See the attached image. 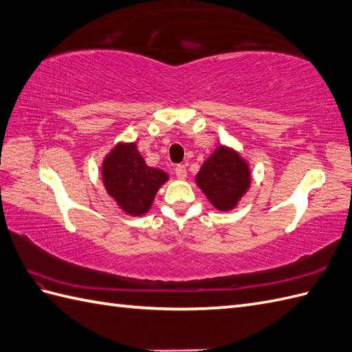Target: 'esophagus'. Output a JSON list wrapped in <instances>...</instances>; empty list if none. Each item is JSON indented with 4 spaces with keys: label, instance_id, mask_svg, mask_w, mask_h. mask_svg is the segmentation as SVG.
<instances>
[{
    "label": "esophagus",
    "instance_id": "34e87169",
    "mask_svg": "<svg viewBox=\"0 0 352 352\" xmlns=\"http://www.w3.org/2000/svg\"><path fill=\"white\" fill-rule=\"evenodd\" d=\"M175 175L179 179H184L187 177V169L184 165H177L175 166Z\"/></svg>",
    "mask_w": 352,
    "mask_h": 352
}]
</instances>
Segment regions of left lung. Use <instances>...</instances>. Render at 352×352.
<instances>
[{
  "label": "left lung",
  "instance_id": "obj_1",
  "mask_svg": "<svg viewBox=\"0 0 352 352\" xmlns=\"http://www.w3.org/2000/svg\"><path fill=\"white\" fill-rule=\"evenodd\" d=\"M195 182L216 210L232 211L252 184L249 162L232 146L219 145L202 163Z\"/></svg>",
  "mask_w": 352,
  "mask_h": 352
}]
</instances>
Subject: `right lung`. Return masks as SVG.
Masks as SVG:
<instances>
[{
  "mask_svg": "<svg viewBox=\"0 0 352 352\" xmlns=\"http://www.w3.org/2000/svg\"><path fill=\"white\" fill-rule=\"evenodd\" d=\"M169 179L163 169L148 166L135 142H118L102 162V182L118 208L132 217L150 211L156 193Z\"/></svg>",
  "mask_w": 352,
  "mask_h": 352,
  "instance_id": "right-lung-1",
  "label": "right lung"
}]
</instances>
